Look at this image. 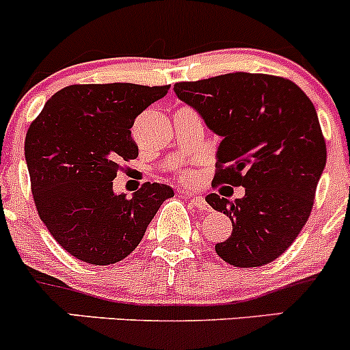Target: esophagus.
<instances>
[{
  "mask_svg": "<svg viewBox=\"0 0 350 350\" xmlns=\"http://www.w3.org/2000/svg\"><path fill=\"white\" fill-rule=\"evenodd\" d=\"M185 196H189V199H190V202H192L193 207H197V208H199V211H211V207H208V204H207V202H205L204 197L190 196V193H187V192H185Z\"/></svg>",
  "mask_w": 350,
  "mask_h": 350,
  "instance_id": "34e87169",
  "label": "esophagus"
}]
</instances>
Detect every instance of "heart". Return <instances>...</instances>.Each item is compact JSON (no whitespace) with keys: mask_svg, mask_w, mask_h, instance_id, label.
Segmentation results:
<instances>
[{"mask_svg":"<svg viewBox=\"0 0 350 350\" xmlns=\"http://www.w3.org/2000/svg\"><path fill=\"white\" fill-rule=\"evenodd\" d=\"M196 178H197L196 172H192V170H187V172H183V174H182V180L185 183H192Z\"/></svg>","mask_w":350,"mask_h":350,"instance_id":"b5f03b06","label":"heart"}]
</instances>
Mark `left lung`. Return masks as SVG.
Returning <instances> with one entry per match:
<instances>
[{
  "instance_id": "8db88e82",
  "label": "left lung",
  "mask_w": 350,
  "mask_h": 350,
  "mask_svg": "<svg viewBox=\"0 0 350 350\" xmlns=\"http://www.w3.org/2000/svg\"><path fill=\"white\" fill-rule=\"evenodd\" d=\"M174 91L222 138L214 182L246 190L236 200L205 197L232 222L215 253L237 268L268 265L307 224L325 168L315 106L295 82L247 72L176 82Z\"/></svg>"
}]
</instances>
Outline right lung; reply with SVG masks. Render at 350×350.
<instances>
[{"mask_svg":"<svg viewBox=\"0 0 350 350\" xmlns=\"http://www.w3.org/2000/svg\"><path fill=\"white\" fill-rule=\"evenodd\" d=\"M170 85H68L30 124L25 160L43 224L74 258L113 265L131 254L151 219L174 197L165 183H145L133 197L116 193L121 161L135 160L131 128Z\"/></svg>","mask_w":350,"mask_h":350,"instance_id":"right-lung-1","label":"right lung"}]
</instances>
